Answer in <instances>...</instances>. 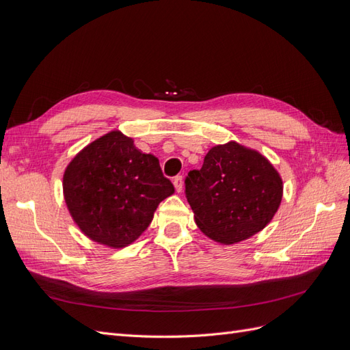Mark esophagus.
Segmentation results:
<instances>
[{
  "mask_svg": "<svg viewBox=\"0 0 350 350\" xmlns=\"http://www.w3.org/2000/svg\"><path fill=\"white\" fill-rule=\"evenodd\" d=\"M174 187L178 193L183 191V187H184V181H183V176H175L174 178Z\"/></svg>",
  "mask_w": 350,
  "mask_h": 350,
  "instance_id": "1",
  "label": "esophagus"
}]
</instances>
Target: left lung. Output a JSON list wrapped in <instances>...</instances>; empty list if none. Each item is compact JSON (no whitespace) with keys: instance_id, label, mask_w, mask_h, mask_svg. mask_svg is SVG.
I'll list each match as a JSON object with an SVG mask.
<instances>
[{"instance_id":"1","label":"left lung","mask_w":350,"mask_h":350,"mask_svg":"<svg viewBox=\"0 0 350 350\" xmlns=\"http://www.w3.org/2000/svg\"><path fill=\"white\" fill-rule=\"evenodd\" d=\"M194 220L211 241L232 245L266 228L282 203L283 181L258 150L230 140L211 147L185 179Z\"/></svg>"}]
</instances>
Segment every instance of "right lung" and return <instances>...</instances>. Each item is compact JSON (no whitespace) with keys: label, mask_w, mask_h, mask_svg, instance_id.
I'll return each mask as SVG.
<instances>
[{"label":"right lung","mask_w":350,"mask_h":350,"mask_svg":"<svg viewBox=\"0 0 350 350\" xmlns=\"http://www.w3.org/2000/svg\"><path fill=\"white\" fill-rule=\"evenodd\" d=\"M62 193L84 235L120 250L142 237L157 206L175 188L156 156L143 153L134 139L112 130L71 159L62 176Z\"/></svg>","instance_id":"add662e5"}]
</instances>
